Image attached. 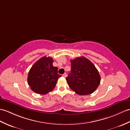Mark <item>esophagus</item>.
Here are the masks:
<instances>
[{
    "instance_id": "1",
    "label": "esophagus",
    "mask_w": 130,
    "mask_h": 130,
    "mask_svg": "<svg viewBox=\"0 0 130 130\" xmlns=\"http://www.w3.org/2000/svg\"><path fill=\"white\" fill-rule=\"evenodd\" d=\"M62 76L64 77H66V73H64V74L62 75Z\"/></svg>"
}]
</instances>
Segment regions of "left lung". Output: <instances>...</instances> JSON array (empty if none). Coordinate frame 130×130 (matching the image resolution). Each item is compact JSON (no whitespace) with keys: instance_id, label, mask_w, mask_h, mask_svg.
<instances>
[{"instance_id":"left-lung-1","label":"left lung","mask_w":130,"mask_h":130,"mask_svg":"<svg viewBox=\"0 0 130 130\" xmlns=\"http://www.w3.org/2000/svg\"><path fill=\"white\" fill-rule=\"evenodd\" d=\"M66 80L70 88L78 95H86L98 88L101 77L95 65L81 56L71 60V71Z\"/></svg>"}]
</instances>
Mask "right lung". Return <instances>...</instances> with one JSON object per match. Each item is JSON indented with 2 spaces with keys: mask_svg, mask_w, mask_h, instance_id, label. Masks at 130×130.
<instances>
[{
  "mask_svg": "<svg viewBox=\"0 0 130 130\" xmlns=\"http://www.w3.org/2000/svg\"><path fill=\"white\" fill-rule=\"evenodd\" d=\"M51 57L44 56L32 66L28 75V83L34 92L45 95L52 91L61 75L58 73V68L53 65Z\"/></svg>",
  "mask_w": 130,
  "mask_h": 130,
  "instance_id": "add662e5",
  "label": "right lung"
}]
</instances>
